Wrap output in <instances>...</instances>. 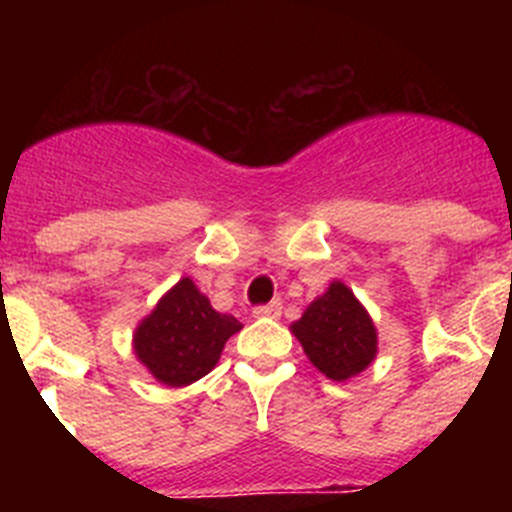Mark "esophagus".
<instances>
[{
	"label": "esophagus",
	"instance_id": "34e87169",
	"mask_svg": "<svg viewBox=\"0 0 512 512\" xmlns=\"http://www.w3.org/2000/svg\"><path fill=\"white\" fill-rule=\"evenodd\" d=\"M279 315H282V305H279V302L253 307V318H279Z\"/></svg>",
	"mask_w": 512,
	"mask_h": 512
}]
</instances>
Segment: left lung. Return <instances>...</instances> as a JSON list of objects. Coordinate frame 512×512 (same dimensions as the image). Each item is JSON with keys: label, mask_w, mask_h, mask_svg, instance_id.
Returning a JSON list of instances; mask_svg holds the SVG:
<instances>
[{"label": "left lung", "mask_w": 512, "mask_h": 512, "mask_svg": "<svg viewBox=\"0 0 512 512\" xmlns=\"http://www.w3.org/2000/svg\"><path fill=\"white\" fill-rule=\"evenodd\" d=\"M289 330L302 343L310 364L333 382L356 377L377 359V325L354 289L338 279L305 307Z\"/></svg>", "instance_id": "1"}]
</instances>
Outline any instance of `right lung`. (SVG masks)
Returning a JSON list of instances; mask_svg holds the SVG:
<instances>
[{
	"instance_id": "1",
	"label": "right lung",
	"mask_w": 512,
	"mask_h": 512,
	"mask_svg": "<svg viewBox=\"0 0 512 512\" xmlns=\"http://www.w3.org/2000/svg\"><path fill=\"white\" fill-rule=\"evenodd\" d=\"M243 325L212 310L197 284L182 277L161 295L133 333V354L156 382L187 387L215 369L225 341Z\"/></svg>"
}]
</instances>
